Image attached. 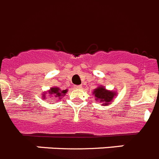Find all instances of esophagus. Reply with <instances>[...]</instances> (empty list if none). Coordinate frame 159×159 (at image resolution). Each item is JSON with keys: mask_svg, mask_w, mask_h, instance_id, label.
<instances>
[{"mask_svg": "<svg viewBox=\"0 0 159 159\" xmlns=\"http://www.w3.org/2000/svg\"><path fill=\"white\" fill-rule=\"evenodd\" d=\"M74 88L75 89H81V88H82V86H81V85H78V86H75Z\"/></svg>", "mask_w": 159, "mask_h": 159, "instance_id": "esophagus-1", "label": "esophagus"}]
</instances>
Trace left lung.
<instances>
[{
    "label": "left lung",
    "instance_id": "8db88e82",
    "mask_svg": "<svg viewBox=\"0 0 159 159\" xmlns=\"http://www.w3.org/2000/svg\"><path fill=\"white\" fill-rule=\"evenodd\" d=\"M93 95L96 101L102 103V105H108L113 102V99L116 96V92L105 89L104 86H99L93 91Z\"/></svg>",
    "mask_w": 159,
    "mask_h": 159
}]
</instances>
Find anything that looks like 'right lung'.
I'll return each mask as SVG.
<instances>
[{
	"label": "right lung",
	"mask_w": 159,
	"mask_h": 159,
	"mask_svg": "<svg viewBox=\"0 0 159 159\" xmlns=\"http://www.w3.org/2000/svg\"><path fill=\"white\" fill-rule=\"evenodd\" d=\"M67 90H61L60 89H59L58 87H53L51 88V89H49L47 92H44L43 94V100L47 99V96H50V99H53L54 97L55 98L61 99L62 96H64L65 94L66 93Z\"/></svg>",
	"instance_id": "obj_1"
}]
</instances>
